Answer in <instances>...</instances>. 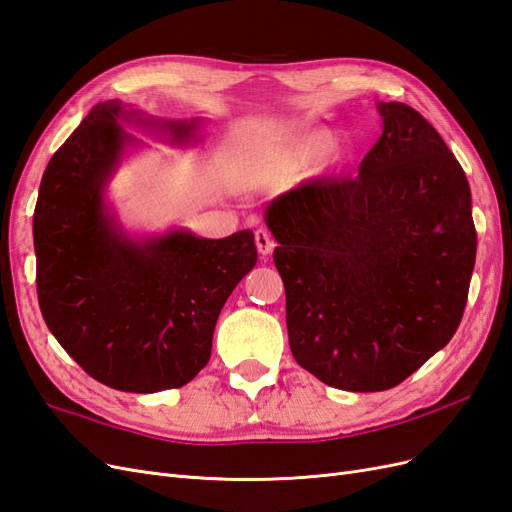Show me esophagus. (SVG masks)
<instances>
[{"label":"esophagus","instance_id":"esophagus-1","mask_svg":"<svg viewBox=\"0 0 512 512\" xmlns=\"http://www.w3.org/2000/svg\"><path fill=\"white\" fill-rule=\"evenodd\" d=\"M254 241H256V247H258V254H262V256H267V254H271L273 252V247H275V241L271 239V235L267 230H262V228H258L256 232H254Z\"/></svg>","mask_w":512,"mask_h":512}]
</instances>
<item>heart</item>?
Masks as SVG:
<instances>
[{
    "label": "heart",
    "mask_w": 512,
    "mask_h": 512,
    "mask_svg": "<svg viewBox=\"0 0 512 512\" xmlns=\"http://www.w3.org/2000/svg\"><path fill=\"white\" fill-rule=\"evenodd\" d=\"M335 145V134L329 130H316L288 141H275L262 145L252 160L243 168L245 185H277L299 177L303 170L324 156Z\"/></svg>",
    "instance_id": "obj_1"
}]
</instances>
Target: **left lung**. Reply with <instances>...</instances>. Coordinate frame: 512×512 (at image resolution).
<instances>
[{
  "label": "left lung",
  "mask_w": 512,
  "mask_h": 512,
  "mask_svg": "<svg viewBox=\"0 0 512 512\" xmlns=\"http://www.w3.org/2000/svg\"><path fill=\"white\" fill-rule=\"evenodd\" d=\"M378 111L359 173L307 181L265 211L294 361L352 393L393 389L451 342L476 260L453 151L412 106Z\"/></svg>",
  "instance_id": "8db88e82"
}]
</instances>
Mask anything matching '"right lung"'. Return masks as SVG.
Wrapping results in <instances>:
<instances>
[{"instance_id":"1","label":"right lung","mask_w":512,"mask_h":512,"mask_svg":"<svg viewBox=\"0 0 512 512\" xmlns=\"http://www.w3.org/2000/svg\"><path fill=\"white\" fill-rule=\"evenodd\" d=\"M158 130L190 145L200 119H147L98 102L46 166L34 211L36 288L46 327L87 374L128 393L188 384L209 363L226 299L258 260L252 230L203 239L190 230L134 241L106 209L123 151L121 128Z\"/></svg>"}]
</instances>
